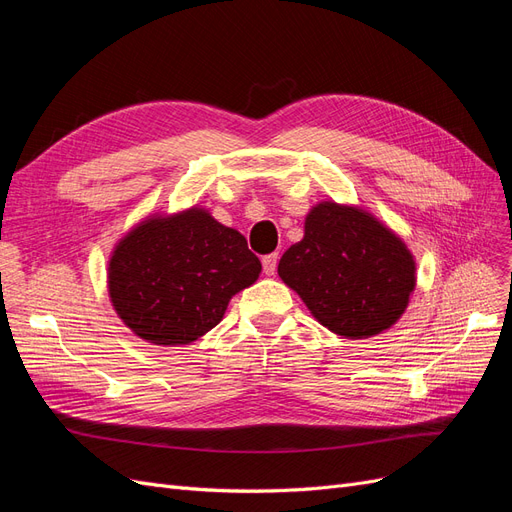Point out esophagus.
<instances>
[{
    "label": "esophagus",
    "instance_id": "34e87169",
    "mask_svg": "<svg viewBox=\"0 0 512 512\" xmlns=\"http://www.w3.org/2000/svg\"><path fill=\"white\" fill-rule=\"evenodd\" d=\"M277 254H267L262 256V269H265L267 275H275V269H277Z\"/></svg>",
    "mask_w": 512,
    "mask_h": 512
}]
</instances>
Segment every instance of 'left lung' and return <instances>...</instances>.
Returning <instances> with one entry per match:
<instances>
[{
	"label": "left lung",
	"instance_id": "obj_1",
	"mask_svg": "<svg viewBox=\"0 0 512 512\" xmlns=\"http://www.w3.org/2000/svg\"><path fill=\"white\" fill-rule=\"evenodd\" d=\"M277 273L322 327L350 339L389 329L416 284L406 243L363 209L335 203L309 211Z\"/></svg>",
	"mask_w": 512,
	"mask_h": 512
}]
</instances>
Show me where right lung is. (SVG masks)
Listing matches in <instances>:
<instances>
[{
	"label": "right lung",
	"instance_id": "1",
	"mask_svg": "<svg viewBox=\"0 0 512 512\" xmlns=\"http://www.w3.org/2000/svg\"><path fill=\"white\" fill-rule=\"evenodd\" d=\"M260 269L241 232L194 207L128 232L108 265V292L138 337L183 346L211 331Z\"/></svg>",
	"mask_w": 512,
	"mask_h": 512
}]
</instances>
